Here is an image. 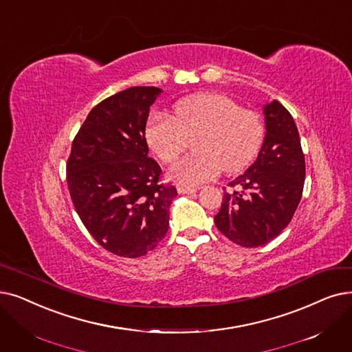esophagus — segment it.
I'll return each instance as SVG.
<instances>
[{"mask_svg":"<svg viewBox=\"0 0 352 352\" xmlns=\"http://www.w3.org/2000/svg\"><path fill=\"white\" fill-rule=\"evenodd\" d=\"M177 190L179 194H194L197 191V188L194 187H182V186H179Z\"/></svg>","mask_w":352,"mask_h":352,"instance_id":"1","label":"esophagus"}]
</instances>
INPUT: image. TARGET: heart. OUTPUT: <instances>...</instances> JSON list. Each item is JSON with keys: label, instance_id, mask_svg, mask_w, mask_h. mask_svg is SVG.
Masks as SVG:
<instances>
[{"label": "heart", "instance_id": "b5f03b06", "mask_svg": "<svg viewBox=\"0 0 352 352\" xmlns=\"http://www.w3.org/2000/svg\"><path fill=\"white\" fill-rule=\"evenodd\" d=\"M197 152L177 161L170 178L182 186H200L226 173L248 166L265 138L263 120L257 112L239 108L236 100L223 94H200L179 100L173 116L157 113L145 129L149 148L162 162H173L187 146L188 136Z\"/></svg>", "mask_w": 352, "mask_h": 352}]
</instances>
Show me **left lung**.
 <instances>
[{
	"label": "left lung",
	"instance_id": "left-lung-1",
	"mask_svg": "<svg viewBox=\"0 0 352 352\" xmlns=\"http://www.w3.org/2000/svg\"><path fill=\"white\" fill-rule=\"evenodd\" d=\"M266 135L256 161L224 192L219 230L243 248H258L282 233L302 198L305 157L295 120L283 104L263 106Z\"/></svg>",
	"mask_w": 352,
	"mask_h": 352
}]
</instances>
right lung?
<instances>
[{
	"label": "right lung",
	"mask_w": 352,
	"mask_h": 352,
	"mask_svg": "<svg viewBox=\"0 0 352 352\" xmlns=\"http://www.w3.org/2000/svg\"><path fill=\"white\" fill-rule=\"evenodd\" d=\"M162 90L135 86L91 109L72 144L67 186L87 232L108 252L141 257L154 250L170 226L174 186L160 182L148 157L145 126Z\"/></svg>",
	"instance_id": "obj_1"
}]
</instances>
